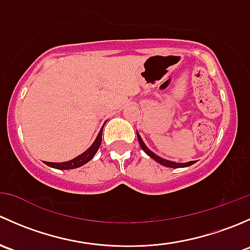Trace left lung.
Returning <instances> with one entry per match:
<instances>
[{
    "mask_svg": "<svg viewBox=\"0 0 250 250\" xmlns=\"http://www.w3.org/2000/svg\"><path fill=\"white\" fill-rule=\"evenodd\" d=\"M137 137H138V141H139L141 148L144 150V152L146 153L147 156H150L152 160H155L156 162H158L160 165L165 166V167H169V168H185V167H190V166H192L193 163H195V161H190V162H185V163H176V162H173V161H168V160H165V158L160 157V156H157L156 153H153L152 151L150 150V148L147 147V146L145 145V143H144L143 139H141V137L139 135V133L137 132Z\"/></svg>",
    "mask_w": 250,
    "mask_h": 250,
    "instance_id": "8db88e82",
    "label": "left lung"
}]
</instances>
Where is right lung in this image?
Instances as JSON below:
<instances>
[{
  "mask_svg": "<svg viewBox=\"0 0 250 250\" xmlns=\"http://www.w3.org/2000/svg\"><path fill=\"white\" fill-rule=\"evenodd\" d=\"M103 128H104V125H103L102 129H100L98 137L95 138L94 143H93L92 145H90L89 147L84 151V152L81 153V155H78L77 157L72 158V160H70V161H66V162H62V163L46 162V165L49 166V167H52V168H55V169H75V168L82 167L83 165H85V163L89 162V161L95 156L97 151L99 150V146H100V144H102Z\"/></svg>",
  "mask_w": 250,
  "mask_h": 250,
  "instance_id": "add662e5",
  "label": "right lung"
}]
</instances>
